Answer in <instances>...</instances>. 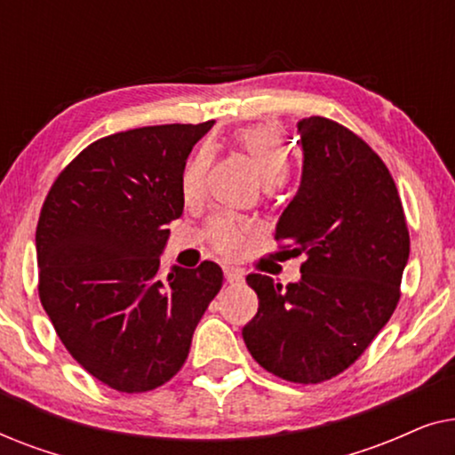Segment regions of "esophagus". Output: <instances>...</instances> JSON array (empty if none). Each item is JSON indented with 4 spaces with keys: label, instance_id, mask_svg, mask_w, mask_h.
Instances as JSON below:
<instances>
[{
    "label": "esophagus",
    "instance_id": "1",
    "mask_svg": "<svg viewBox=\"0 0 455 455\" xmlns=\"http://www.w3.org/2000/svg\"><path fill=\"white\" fill-rule=\"evenodd\" d=\"M244 279V271L238 267H226V282L228 283H240Z\"/></svg>",
    "mask_w": 455,
    "mask_h": 455
}]
</instances>
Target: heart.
I'll return each mask as SVG.
<instances>
[{
  "label": "heart",
  "instance_id": "b5f03b06",
  "mask_svg": "<svg viewBox=\"0 0 455 455\" xmlns=\"http://www.w3.org/2000/svg\"><path fill=\"white\" fill-rule=\"evenodd\" d=\"M238 145L254 159L267 184H279L288 176L290 155L275 130L267 126H251L235 134ZM209 155L198 153L182 173V196L186 203L198 201L204 192ZM251 226L228 215H215L209 221V238L223 254H240L248 244Z\"/></svg>",
  "mask_w": 455,
  "mask_h": 455
}]
</instances>
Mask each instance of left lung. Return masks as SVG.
I'll return each mask as SVG.
<instances>
[{
	"label": "left lung",
	"mask_w": 455,
	"mask_h": 455,
	"mask_svg": "<svg viewBox=\"0 0 455 455\" xmlns=\"http://www.w3.org/2000/svg\"><path fill=\"white\" fill-rule=\"evenodd\" d=\"M302 182L275 240L307 254L300 282L251 273L259 313L242 329L252 358L291 383H323L360 358L391 319L410 254L406 215L383 159L327 117L298 122Z\"/></svg>",
	"instance_id": "1"
}]
</instances>
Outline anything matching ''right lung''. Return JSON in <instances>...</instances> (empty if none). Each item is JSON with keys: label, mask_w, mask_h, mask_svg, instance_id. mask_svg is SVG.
I'll return each instance as SVG.
<instances>
[{"label": "right lung", "mask_w": 455, "mask_h": 455, "mask_svg": "<svg viewBox=\"0 0 455 455\" xmlns=\"http://www.w3.org/2000/svg\"><path fill=\"white\" fill-rule=\"evenodd\" d=\"M164 124L99 139L68 164L36 223L39 298L86 372L124 394L170 381L223 283L221 267H173L159 254L184 211L186 159L213 126Z\"/></svg>", "instance_id": "obj_1"}]
</instances>
